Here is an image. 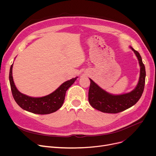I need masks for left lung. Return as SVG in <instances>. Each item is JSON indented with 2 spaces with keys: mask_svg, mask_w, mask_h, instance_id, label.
I'll return each mask as SVG.
<instances>
[{
  "mask_svg": "<svg viewBox=\"0 0 156 156\" xmlns=\"http://www.w3.org/2000/svg\"><path fill=\"white\" fill-rule=\"evenodd\" d=\"M130 48L137 57L140 66V78L136 88L127 94L112 95L104 90L92 80L90 79V85L88 91V101L94 108L102 112L116 114L131 108L140 99L145 87V68L140 54L132 47Z\"/></svg>",
  "mask_w": 156,
  "mask_h": 156,
  "instance_id": "obj_1",
  "label": "left lung"
}]
</instances>
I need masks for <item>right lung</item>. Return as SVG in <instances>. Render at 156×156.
Returning a JSON list of instances; mask_svg holds the SVG:
<instances>
[{
  "label": "right lung",
  "instance_id": "add662e5",
  "mask_svg": "<svg viewBox=\"0 0 156 156\" xmlns=\"http://www.w3.org/2000/svg\"><path fill=\"white\" fill-rule=\"evenodd\" d=\"M12 66H11L9 81L13 98L23 109L38 114H51L61 108L65 99L66 92L78 77L65 81L58 88L47 96L31 97L20 92L16 88L12 78Z\"/></svg>",
  "mask_w": 156,
  "mask_h": 156
}]
</instances>
